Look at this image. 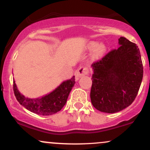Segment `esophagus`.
Returning <instances> with one entry per match:
<instances>
[{
  "mask_svg": "<svg viewBox=\"0 0 150 150\" xmlns=\"http://www.w3.org/2000/svg\"><path fill=\"white\" fill-rule=\"evenodd\" d=\"M88 73V68L87 67H84V66H81L80 68H78L77 71V77H80L84 76V75H87Z\"/></svg>",
  "mask_w": 150,
  "mask_h": 150,
  "instance_id": "obj_1",
  "label": "esophagus"
}]
</instances>
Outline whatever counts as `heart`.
Segmentation results:
<instances>
[{
    "label": "heart",
    "mask_w": 150,
    "mask_h": 150,
    "mask_svg": "<svg viewBox=\"0 0 150 150\" xmlns=\"http://www.w3.org/2000/svg\"><path fill=\"white\" fill-rule=\"evenodd\" d=\"M96 46H97V47H96L95 50H94V57L98 58L104 53L105 51V46L104 45H103V44H99V45L97 46V43L91 42L88 45V49H93L94 48H95Z\"/></svg>",
    "instance_id": "b5f03b06"
}]
</instances>
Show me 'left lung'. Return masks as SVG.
Masks as SVG:
<instances>
[{
  "mask_svg": "<svg viewBox=\"0 0 150 150\" xmlns=\"http://www.w3.org/2000/svg\"><path fill=\"white\" fill-rule=\"evenodd\" d=\"M120 46L92 63L90 98L94 107L113 113L130 106L137 97L143 77L140 50L125 37Z\"/></svg>",
  "mask_w": 150,
  "mask_h": 150,
  "instance_id": "left-lung-1",
  "label": "left lung"
}]
</instances>
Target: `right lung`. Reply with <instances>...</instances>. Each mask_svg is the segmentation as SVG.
<instances>
[{"label":"right lung","mask_w":150,"mask_h":150,"mask_svg":"<svg viewBox=\"0 0 150 150\" xmlns=\"http://www.w3.org/2000/svg\"><path fill=\"white\" fill-rule=\"evenodd\" d=\"M75 77L63 82L59 87L40 99H29L22 95L13 81V91L17 100L31 112L42 116H49L57 113L64 106L72 88L75 85Z\"/></svg>","instance_id":"obj_1"}]
</instances>
